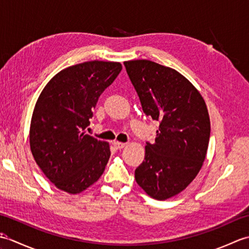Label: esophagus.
I'll use <instances>...</instances> for the list:
<instances>
[{"mask_svg": "<svg viewBox=\"0 0 249 249\" xmlns=\"http://www.w3.org/2000/svg\"><path fill=\"white\" fill-rule=\"evenodd\" d=\"M126 145V143H122V142H119V141H114L113 142V146L115 147L116 150H121L123 149V147Z\"/></svg>", "mask_w": 249, "mask_h": 249, "instance_id": "esophagus-1", "label": "esophagus"}]
</instances>
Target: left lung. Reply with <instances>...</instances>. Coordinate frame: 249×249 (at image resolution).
Instances as JSON below:
<instances>
[{
  "label": "left lung",
  "instance_id": "8db88e82",
  "mask_svg": "<svg viewBox=\"0 0 249 249\" xmlns=\"http://www.w3.org/2000/svg\"><path fill=\"white\" fill-rule=\"evenodd\" d=\"M142 110L160 122L155 142L146 141L137 183L157 200L181 193L197 176L208 151L211 125L200 93L170 67L147 60L124 62Z\"/></svg>",
  "mask_w": 249,
  "mask_h": 249
}]
</instances>
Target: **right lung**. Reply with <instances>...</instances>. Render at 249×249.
I'll return each mask as SVG.
<instances>
[{
    "mask_svg": "<svg viewBox=\"0 0 249 249\" xmlns=\"http://www.w3.org/2000/svg\"><path fill=\"white\" fill-rule=\"evenodd\" d=\"M122 71L118 62L91 61L61 71L47 83L32 115L34 160L55 186L79 194L102 177L109 144L84 133L98 98Z\"/></svg>",
    "mask_w": 249,
    "mask_h": 249,
    "instance_id": "add662e5",
    "label": "right lung"
}]
</instances>
